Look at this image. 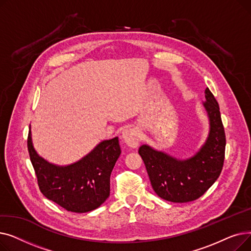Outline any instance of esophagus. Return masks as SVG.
<instances>
[{
    "instance_id": "esophagus-1",
    "label": "esophagus",
    "mask_w": 251,
    "mask_h": 251,
    "mask_svg": "<svg viewBox=\"0 0 251 251\" xmlns=\"http://www.w3.org/2000/svg\"><path fill=\"white\" fill-rule=\"evenodd\" d=\"M122 138L128 147L136 148L140 141L139 131L136 128H126L122 132Z\"/></svg>"
}]
</instances>
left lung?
<instances>
[{
	"label": "left lung",
	"instance_id": "left-lung-1",
	"mask_svg": "<svg viewBox=\"0 0 251 251\" xmlns=\"http://www.w3.org/2000/svg\"><path fill=\"white\" fill-rule=\"evenodd\" d=\"M205 101L209 131L201 146L192 156L177 159L169 153L142 144L139 154L146 165L154 192L161 199L172 202L195 201L219 178L225 159L226 136L222 123L219 103L208 88Z\"/></svg>",
	"mask_w": 251,
	"mask_h": 251
}]
</instances>
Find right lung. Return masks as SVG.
<instances>
[{"mask_svg":"<svg viewBox=\"0 0 251 251\" xmlns=\"http://www.w3.org/2000/svg\"><path fill=\"white\" fill-rule=\"evenodd\" d=\"M27 147L39 189L48 200L68 212L87 213L109 197L111 173L121 154L117 136L100 141L80 160L65 166L50 163L37 153L30 126Z\"/></svg>","mask_w":251,"mask_h":251,"instance_id":"1","label":"right lung"}]
</instances>
